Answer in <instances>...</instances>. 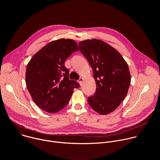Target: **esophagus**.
<instances>
[{
    "label": "esophagus",
    "mask_w": 160,
    "mask_h": 160,
    "mask_svg": "<svg viewBox=\"0 0 160 160\" xmlns=\"http://www.w3.org/2000/svg\"><path fill=\"white\" fill-rule=\"evenodd\" d=\"M83 78H82V77H80V78H79V80H78V82H79V83H80V85L82 83V82H83Z\"/></svg>",
    "instance_id": "esophagus-1"
}]
</instances>
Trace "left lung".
Returning <instances> with one entry per match:
<instances>
[{
	"label": "left lung",
	"mask_w": 160,
	"mask_h": 160,
	"mask_svg": "<svg viewBox=\"0 0 160 160\" xmlns=\"http://www.w3.org/2000/svg\"><path fill=\"white\" fill-rule=\"evenodd\" d=\"M79 49L93 70L97 88L88 98L90 107L100 115L115 110L125 98L131 77L127 62L115 48L97 39L78 43Z\"/></svg>",
	"instance_id": "obj_1"
}]
</instances>
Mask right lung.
I'll list each match as a JSON object with an SVG mask.
<instances>
[{"label": "right lung", "instance_id": "add662e5", "mask_svg": "<svg viewBox=\"0 0 160 160\" xmlns=\"http://www.w3.org/2000/svg\"><path fill=\"white\" fill-rule=\"evenodd\" d=\"M71 39L51 42L38 51L28 62L26 85L34 102L42 110L55 113L69 102L74 88L80 84L69 79V70L64 66L66 59L78 51Z\"/></svg>", "mask_w": 160, "mask_h": 160}]
</instances>
